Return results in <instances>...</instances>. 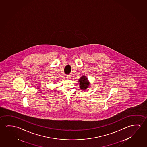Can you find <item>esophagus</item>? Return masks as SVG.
Returning <instances> with one entry per match:
<instances>
[{
  "instance_id": "34e87169",
  "label": "esophagus",
  "mask_w": 147,
  "mask_h": 147,
  "mask_svg": "<svg viewBox=\"0 0 147 147\" xmlns=\"http://www.w3.org/2000/svg\"><path fill=\"white\" fill-rule=\"evenodd\" d=\"M66 78L67 79H70L71 78V76H70V75H66Z\"/></svg>"
}]
</instances>
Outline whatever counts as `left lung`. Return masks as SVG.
<instances>
[{
  "instance_id": "8db88e82",
  "label": "left lung",
  "mask_w": 147,
  "mask_h": 147,
  "mask_svg": "<svg viewBox=\"0 0 147 147\" xmlns=\"http://www.w3.org/2000/svg\"><path fill=\"white\" fill-rule=\"evenodd\" d=\"M78 82H79L80 86L79 88L82 90H86V89L88 88L90 85V82H88V79L85 76H82L80 77Z\"/></svg>"
}]
</instances>
